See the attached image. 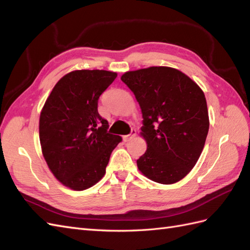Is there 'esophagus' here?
<instances>
[{
    "instance_id": "1",
    "label": "esophagus",
    "mask_w": 250,
    "mask_h": 250,
    "mask_svg": "<svg viewBox=\"0 0 250 250\" xmlns=\"http://www.w3.org/2000/svg\"><path fill=\"white\" fill-rule=\"evenodd\" d=\"M135 135H137V131H135V129H132L131 130V132L129 133V134H126V135H124L123 137V139H124V141H129V140H131L132 138H134Z\"/></svg>"
}]
</instances>
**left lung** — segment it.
Instances as JSON below:
<instances>
[{
	"label": "left lung",
	"mask_w": 250,
	"mask_h": 250,
	"mask_svg": "<svg viewBox=\"0 0 250 250\" xmlns=\"http://www.w3.org/2000/svg\"><path fill=\"white\" fill-rule=\"evenodd\" d=\"M140 104L141 134L147 150L137 161L149 179L171 185L197 163L208 132L206 96L186 74L168 66H151L121 77Z\"/></svg>",
	"instance_id": "8db88e82"
}]
</instances>
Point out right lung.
I'll return each instance as SVG.
<instances>
[{
	"label": "right lung",
	"instance_id": "add662e5",
	"mask_svg": "<svg viewBox=\"0 0 250 250\" xmlns=\"http://www.w3.org/2000/svg\"><path fill=\"white\" fill-rule=\"evenodd\" d=\"M116 78L109 71H73L56 83L41 112L44 160L60 183L75 191L104 176L112 150L122 141L107 131V120L98 112V100Z\"/></svg>",
	"mask_w": 250,
	"mask_h": 250
}]
</instances>
